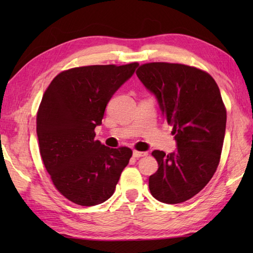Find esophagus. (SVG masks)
I'll return each mask as SVG.
<instances>
[{"label": "esophagus", "instance_id": "34e87169", "mask_svg": "<svg viewBox=\"0 0 253 253\" xmlns=\"http://www.w3.org/2000/svg\"><path fill=\"white\" fill-rule=\"evenodd\" d=\"M146 155H147L146 152H138V151L132 152V156H134L135 158H140V157L146 156Z\"/></svg>", "mask_w": 253, "mask_h": 253}]
</instances>
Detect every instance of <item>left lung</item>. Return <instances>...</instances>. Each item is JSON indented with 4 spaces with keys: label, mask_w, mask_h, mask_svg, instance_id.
Segmentation results:
<instances>
[{
    "label": "left lung",
    "mask_w": 253,
    "mask_h": 253,
    "mask_svg": "<svg viewBox=\"0 0 253 253\" xmlns=\"http://www.w3.org/2000/svg\"><path fill=\"white\" fill-rule=\"evenodd\" d=\"M136 75L156 97L177 147L168 155L152 153L158 169L149 176V191L163 203L185 202L207 185L219 165L226 124L220 89L208 72L179 63H145Z\"/></svg>",
    "instance_id": "8db88e82"
}]
</instances>
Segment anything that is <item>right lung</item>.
I'll return each mask as SVG.
<instances>
[{
  "label": "right lung",
  "mask_w": 253,
  "mask_h": 253,
  "mask_svg": "<svg viewBox=\"0 0 253 253\" xmlns=\"http://www.w3.org/2000/svg\"><path fill=\"white\" fill-rule=\"evenodd\" d=\"M137 62L62 71L46 88L37 115L40 154L57 190L83 207L108 200L132 152L96 140L111 97L134 75Z\"/></svg>",
  "instance_id": "obj_1"
}]
</instances>
